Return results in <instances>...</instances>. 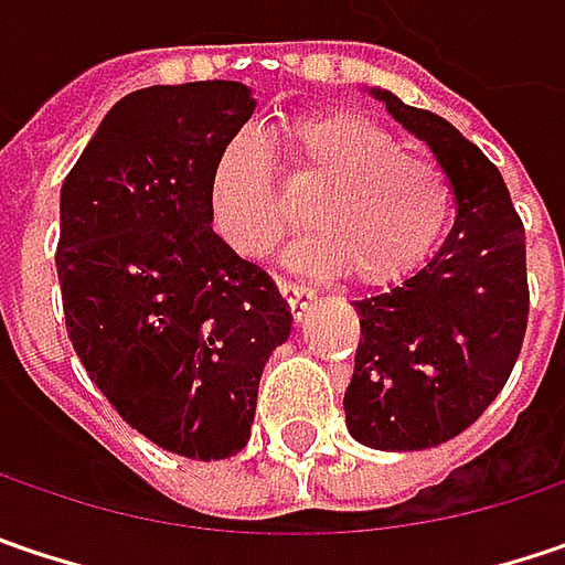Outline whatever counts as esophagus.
I'll return each instance as SVG.
<instances>
[{"label":"esophagus","mask_w":565,"mask_h":565,"mask_svg":"<svg viewBox=\"0 0 565 565\" xmlns=\"http://www.w3.org/2000/svg\"><path fill=\"white\" fill-rule=\"evenodd\" d=\"M281 287L284 300L290 303V310L300 316V310H307L310 307V300L316 297V287L307 281H278Z\"/></svg>","instance_id":"esophagus-1"}]
</instances>
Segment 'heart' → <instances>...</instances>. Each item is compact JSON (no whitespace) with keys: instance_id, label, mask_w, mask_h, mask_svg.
I'll return each mask as SVG.
<instances>
[{"instance_id":"b5f03b06","label":"heart","mask_w":565,"mask_h":565,"mask_svg":"<svg viewBox=\"0 0 565 565\" xmlns=\"http://www.w3.org/2000/svg\"><path fill=\"white\" fill-rule=\"evenodd\" d=\"M287 179L313 204L316 236L297 262L383 287L409 278L438 246L454 204L448 169L351 111L300 115L284 134ZM207 211L216 236L243 258L271 255L303 214L252 134H236L211 169Z\"/></svg>"}]
</instances>
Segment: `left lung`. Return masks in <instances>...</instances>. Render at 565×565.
<instances>
[{
    "instance_id": "8db88e82",
    "label": "left lung",
    "mask_w": 565,
    "mask_h": 565,
    "mask_svg": "<svg viewBox=\"0 0 565 565\" xmlns=\"http://www.w3.org/2000/svg\"><path fill=\"white\" fill-rule=\"evenodd\" d=\"M374 95L448 169L457 220L422 271L354 300L361 342L345 422L367 448L422 450L470 428L512 374L531 313L524 223L499 169L454 124Z\"/></svg>"
}]
</instances>
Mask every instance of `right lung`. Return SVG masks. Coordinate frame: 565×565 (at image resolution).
I'll list each match as a JSON object with an SVG mask.
<instances>
[{
  "mask_svg": "<svg viewBox=\"0 0 565 565\" xmlns=\"http://www.w3.org/2000/svg\"><path fill=\"white\" fill-rule=\"evenodd\" d=\"M252 111L239 83L137 88L60 194L73 349L127 425L194 460L246 448L262 367L290 335L278 287L216 236L207 211L216 156Z\"/></svg>",
  "mask_w": 565,
  "mask_h": 565,
  "instance_id": "obj_1",
  "label": "right lung"
}]
</instances>
